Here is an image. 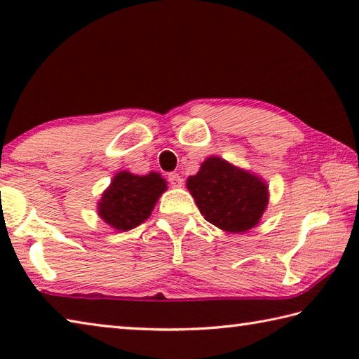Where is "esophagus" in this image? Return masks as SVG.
<instances>
[{
    "label": "esophagus",
    "instance_id": "1",
    "mask_svg": "<svg viewBox=\"0 0 359 359\" xmlns=\"http://www.w3.org/2000/svg\"><path fill=\"white\" fill-rule=\"evenodd\" d=\"M168 180H169V185L174 187V188H179L184 184V179H182V175L177 172H171L168 175Z\"/></svg>",
    "mask_w": 359,
    "mask_h": 359
}]
</instances>
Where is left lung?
<instances>
[{
    "instance_id": "8db88e82",
    "label": "left lung",
    "mask_w": 359,
    "mask_h": 359,
    "mask_svg": "<svg viewBox=\"0 0 359 359\" xmlns=\"http://www.w3.org/2000/svg\"><path fill=\"white\" fill-rule=\"evenodd\" d=\"M205 220L228 233L253 228L267 205V187L253 174L210 156L187 180Z\"/></svg>"
}]
</instances>
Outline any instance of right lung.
I'll return each mask as SVG.
<instances>
[{
  "instance_id": "1",
  "label": "right lung",
  "mask_w": 359,
  "mask_h": 359,
  "mask_svg": "<svg viewBox=\"0 0 359 359\" xmlns=\"http://www.w3.org/2000/svg\"><path fill=\"white\" fill-rule=\"evenodd\" d=\"M165 190L166 182L160 174L135 175L123 171L115 175L102 194L98 214L115 229H133L147 220Z\"/></svg>"
}]
</instances>
